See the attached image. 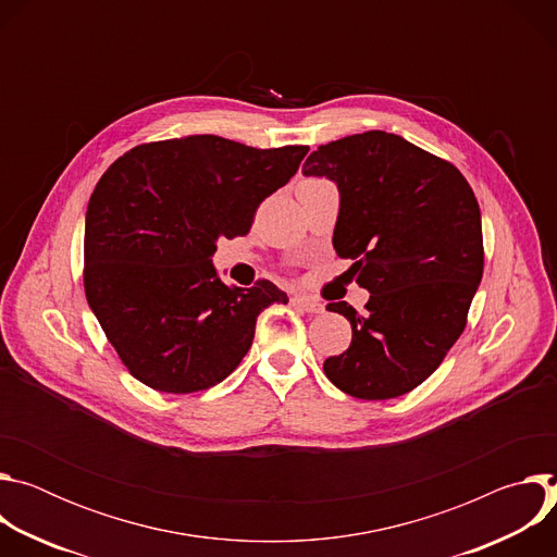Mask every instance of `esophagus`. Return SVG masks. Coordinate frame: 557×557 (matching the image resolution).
Masks as SVG:
<instances>
[{
  "label": "esophagus",
  "mask_w": 557,
  "mask_h": 557,
  "mask_svg": "<svg viewBox=\"0 0 557 557\" xmlns=\"http://www.w3.org/2000/svg\"><path fill=\"white\" fill-rule=\"evenodd\" d=\"M290 301H293V306L301 308V310H304V312H308V314H322V312L326 310L322 301L310 299V297H304V295H297V297H293Z\"/></svg>",
  "instance_id": "34e87169"
}]
</instances>
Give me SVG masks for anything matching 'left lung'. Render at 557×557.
I'll return each mask as SVG.
<instances>
[{"instance_id": "left-lung-1", "label": "left lung", "mask_w": 557, "mask_h": 557, "mask_svg": "<svg viewBox=\"0 0 557 557\" xmlns=\"http://www.w3.org/2000/svg\"><path fill=\"white\" fill-rule=\"evenodd\" d=\"M301 172L337 185L333 247L370 293L361 314L326 306L350 322L352 342L324 372L355 399H394L465 331L485 264L479 200L451 163L381 129L320 145Z\"/></svg>"}]
</instances>
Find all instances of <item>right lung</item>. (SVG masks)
Listing matches in <instances>:
<instances>
[{"instance_id":"right-lung-1","label":"right lung","mask_w":557,"mask_h":557,"mask_svg":"<svg viewBox=\"0 0 557 557\" xmlns=\"http://www.w3.org/2000/svg\"><path fill=\"white\" fill-rule=\"evenodd\" d=\"M306 151L196 134L136 145L101 176L86 213L84 286L134 379L189 394L240 366L258 314L288 297L269 280L226 286L211 264L215 240L247 235Z\"/></svg>"}]
</instances>
